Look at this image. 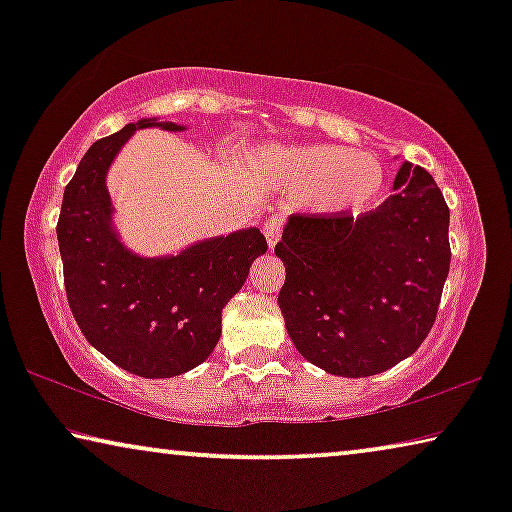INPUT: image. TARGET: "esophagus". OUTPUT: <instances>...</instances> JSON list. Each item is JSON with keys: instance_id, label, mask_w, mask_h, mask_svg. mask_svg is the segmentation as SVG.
<instances>
[{"instance_id": "esophagus-1", "label": "esophagus", "mask_w": 512, "mask_h": 512, "mask_svg": "<svg viewBox=\"0 0 512 512\" xmlns=\"http://www.w3.org/2000/svg\"><path fill=\"white\" fill-rule=\"evenodd\" d=\"M282 228H284L282 216H270V219L263 223V233H265V240H268V247L270 249L277 244L279 235H282Z\"/></svg>"}]
</instances>
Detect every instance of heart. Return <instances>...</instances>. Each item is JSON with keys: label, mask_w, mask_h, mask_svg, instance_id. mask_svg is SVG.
Returning <instances> with one entry per match:
<instances>
[{"label": "heart", "mask_w": 512, "mask_h": 512, "mask_svg": "<svg viewBox=\"0 0 512 512\" xmlns=\"http://www.w3.org/2000/svg\"><path fill=\"white\" fill-rule=\"evenodd\" d=\"M277 172L293 186H303L307 202L321 212L359 209L382 188V167L375 158L338 146H307L270 156Z\"/></svg>", "instance_id": "b5f03b06"}]
</instances>
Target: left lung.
I'll return each mask as SVG.
<instances>
[{"label":"left lung","mask_w":512,"mask_h":512,"mask_svg":"<svg viewBox=\"0 0 512 512\" xmlns=\"http://www.w3.org/2000/svg\"><path fill=\"white\" fill-rule=\"evenodd\" d=\"M377 209L293 214L275 254L279 310L293 345L331 375L368 377L415 354L450 272V207L433 177L405 163Z\"/></svg>","instance_id":"8db88e82"}]
</instances>
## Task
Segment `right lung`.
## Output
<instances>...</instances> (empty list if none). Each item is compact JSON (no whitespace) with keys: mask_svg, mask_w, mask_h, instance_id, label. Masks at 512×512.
Masks as SVG:
<instances>
[{"mask_svg":"<svg viewBox=\"0 0 512 512\" xmlns=\"http://www.w3.org/2000/svg\"><path fill=\"white\" fill-rule=\"evenodd\" d=\"M149 125L181 130L174 123H130L86 151L62 195L58 244L69 310L90 345L132 375L174 377L212 354L221 310L268 242L249 228L158 261L125 251L109 223L104 174L132 132Z\"/></svg>","mask_w":512,"mask_h":512,"instance_id":"obj_1","label":"right lung"}]
</instances>
